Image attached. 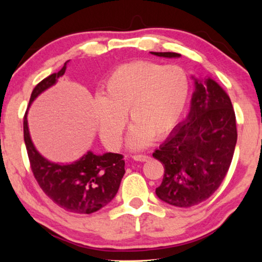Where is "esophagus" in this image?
Returning <instances> with one entry per match:
<instances>
[{
	"instance_id": "1",
	"label": "esophagus",
	"mask_w": 262,
	"mask_h": 262,
	"mask_svg": "<svg viewBox=\"0 0 262 262\" xmlns=\"http://www.w3.org/2000/svg\"><path fill=\"white\" fill-rule=\"evenodd\" d=\"M135 161H140V162H146V161L149 160V157L146 154H136L133 157Z\"/></svg>"
}]
</instances>
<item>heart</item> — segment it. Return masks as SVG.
Returning <instances> with one entry per match:
<instances>
[{
  "mask_svg": "<svg viewBox=\"0 0 262 262\" xmlns=\"http://www.w3.org/2000/svg\"><path fill=\"white\" fill-rule=\"evenodd\" d=\"M191 80L179 65L135 60L117 68L105 81L97 105L102 141L111 148L121 145L126 115L133 126L129 146L145 147L151 137L160 140L179 124L190 98Z\"/></svg>",
  "mask_w": 262,
  "mask_h": 262,
  "instance_id": "1",
  "label": "heart"
}]
</instances>
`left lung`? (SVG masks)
Listing matches in <instances>:
<instances>
[{"instance_id": "8db88e82", "label": "left lung", "mask_w": 262, "mask_h": 262, "mask_svg": "<svg viewBox=\"0 0 262 262\" xmlns=\"http://www.w3.org/2000/svg\"><path fill=\"white\" fill-rule=\"evenodd\" d=\"M180 57L177 53H154ZM237 140L236 119L230 97L217 83L196 80L188 118L153 153L164 166L158 197L188 208L213 194L230 169Z\"/></svg>"}]
</instances>
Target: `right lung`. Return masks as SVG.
Listing matches in <instances>:
<instances>
[{
	"mask_svg": "<svg viewBox=\"0 0 262 262\" xmlns=\"http://www.w3.org/2000/svg\"><path fill=\"white\" fill-rule=\"evenodd\" d=\"M66 71V63L57 73L40 81L32 90L29 105L39 94L54 85ZM27 113L24 117V138L30 168L39 187L59 207L71 213L92 214L108 205L118 191L125 174L121 154L97 155L88 152L71 164L54 163L42 158L31 142Z\"/></svg>",
	"mask_w": 262,
	"mask_h": 262,
	"instance_id": "1",
	"label": "right lung"
}]
</instances>
